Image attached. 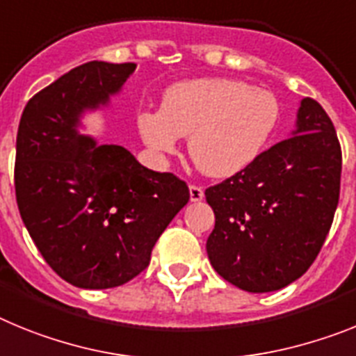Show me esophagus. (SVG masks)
<instances>
[{"instance_id": "34e87169", "label": "esophagus", "mask_w": 356, "mask_h": 356, "mask_svg": "<svg viewBox=\"0 0 356 356\" xmlns=\"http://www.w3.org/2000/svg\"><path fill=\"white\" fill-rule=\"evenodd\" d=\"M204 199V190L200 186L191 184L190 186V200L191 202H200Z\"/></svg>"}]
</instances>
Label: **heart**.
Wrapping results in <instances>:
<instances>
[{
	"label": "heart",
	"instance_id": "obj_1",
	"mask_svg": "<svg viewBox=\"0 0 356 356\" xmlns=\"http://www.w3.org/2000/svg\"><path fill=\"white\" fill-rule=\"evenodd\" d=\"M281 104L270 91L231 79L179 82L163 95L161 109H141L136 127L152 156H170L188 138L193 165L208 177L227 179L254 163L274 138Z\"/></svg>",
	"mask_w": 356,
	"mask_h": 356
}]
</instances>
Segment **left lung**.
<instances>
[{
    "label": "left lung",
    "mask_w": 356,
    "mask_h": 356,
    "mask_svg": "<svg viewBox=\"0 0 356 356\" xmlns=\"http://www.w3.org/2000/svg\"><path fill=\"white\" fill-rule=\"evenodd\" d=\"M342 152L319 102L302 98L296 131L249 168L206 190L215 229L206 251L225 281L274 292L310 268L332 227Z\"/></svg>",
    "instance_id": "left-lung-1"
}]
</instances>
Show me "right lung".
Instances as JSON below:
<instances>
[{
  "instance_id": "right-lung-1",
  "label": "right lung",
  "mask_w": 356,
  "mask_h": 356,
  "mask_svg": "<svg viewBox=\"0 0 356 356\" xmlns=\"http://www.w3.org/2000/svg\"><path fill=\"white\" fill-rule=\"evenodd\" d=\"M136 64L91 60L26 104L15 140V199L33 243L79 289H113L150 264L157 238L190 200L186 182L145 168L127 148L79 132Z\"/></svg>"
}]
</instances>
